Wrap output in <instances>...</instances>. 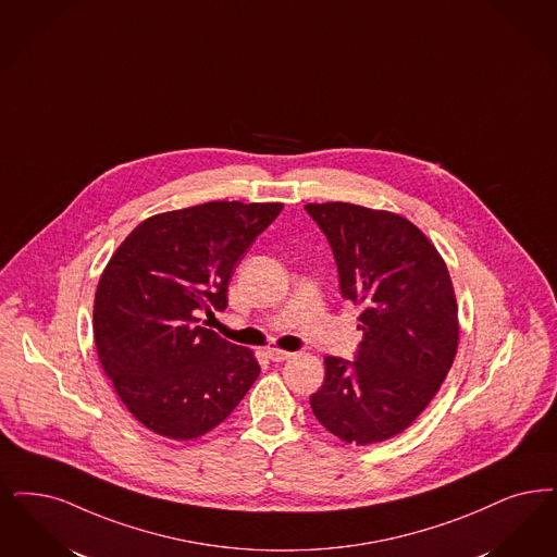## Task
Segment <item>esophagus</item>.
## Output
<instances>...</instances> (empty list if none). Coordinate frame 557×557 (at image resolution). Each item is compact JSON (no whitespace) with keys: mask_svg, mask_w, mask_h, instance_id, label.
<instances>
[{"mask_svg":"<svg viewBox=\"0 0 557 557\" xmlns=\"http://www.w3.org/2000/svg\"><path fill=\"white\" fill-rule=\"evenodd\" d=\"M268 357L273 360V362H284V360H288L292 357V352H286V350H280V348H269Z\"/></svg>","mask_w":557,"mask_h":557,"instance_id":"34e87169","label":"esophagus"}]
</instances>
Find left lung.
<instances>
[{"label": "left lung", "instance_id": "8db88e82", "mask_svg": "<svg viewBox=\"0 0 557 557\" xmlns=\"http://www.w3.org/2000/svg\"><path fill=\"white\" fill-rule=\"evenodd\" d=\"M334 250L339 289L362 307L357 360L325 357L317 421L346 444L392 440L435 398L458 350L444 257L406 218L355 202L305 205Z\"/></svg>", "mask_w": 557, "mask_h": 557}]
</instances>
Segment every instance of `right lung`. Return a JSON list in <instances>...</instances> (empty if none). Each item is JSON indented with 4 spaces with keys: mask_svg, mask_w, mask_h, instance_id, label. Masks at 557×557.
<instances>
[{
    "mask_svg": "<svg viewBox=\"0 0 557 557\" xmlns=\"http://www.w3.org/2000/svg\"><path fill=\"white\" fill-rule=\"evenodd\" d=\"M282 202L211 200L138 223L103 269L92 305L97 357L128 412L188 442L225 421L259 377L255 352L199 325Z\"/></svg>",
    "mask_w": 557,
    "mask_h": 557,
    "instance_id": "obj_1",
    "label": "right lung"
}]
</instances>
